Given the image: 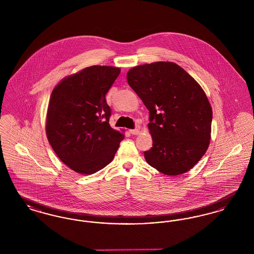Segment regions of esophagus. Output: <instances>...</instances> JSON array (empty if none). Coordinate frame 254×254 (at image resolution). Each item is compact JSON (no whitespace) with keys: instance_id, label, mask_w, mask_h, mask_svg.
I'll return each instance as SVG.
<instances>
[{"instance_id":"esophagus-1","label":"esophagus","mask_w":254,"mask_h":254,"mask_svg":"<svg viewBox=\"0 0 254 254\" xmlns=\"http://www.w3.org/2000/svg\"><path fill=\"white\" fill-rule=\"evenodd\" d=\"M129 132L131 133L132 135H138V134H140V130L138 128H135V129H130Z\"/></svg>"}]
</instances>
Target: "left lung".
I'll return each instance as SVG.
<instances>
[{"label":"left lung","instance_id":"8db88e82","mask_svg":"<svg viewBox=\"0 0 254 254\" xmlns=\"http://www.w3.org/2000/svg\"><path fill=\"white\" fill-rule=\"evenodd\" d=\"M127 78L149 111L153 145L145 151L146 163L169 176L192 169L211 138L212 109L204 89L172 62L134 66Z\"/></svg>","mask_w":254,"mask_h":254}]
</instances>
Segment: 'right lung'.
I'll return each instance as SVG.
<instances>
[{"label":"right lung","instance_id":"add662e5","mask_svg":"<svg viewBox=\"0 0 254 254\" xmlns=\"http://www.w3.org/2000/svg\"><path fill=\"white\" fill-rule=\"evenodd\" d=\"M121 69L92 65L64 77L49 100L46 132L56 155L77 173L93 174L113 160L123 133L109 126L106 94Z\"/></svg>","mask_w":254,"mask_h":254}]
</instances>
